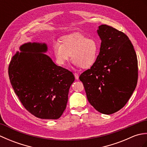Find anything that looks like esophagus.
I'll return each mask as SVG.
<instances>
[{"label": "esophagus", "instance_id": "esophagus-1", "mask_svg": "<svg viewBox=\"0 0 147 147\" xmlns=\"http://www.w3.org/2000/svg\"><path fill=\"white\" fill-rule=\"evenodd\" d=\"M74 76H75V78L76 80H78L79 79V74H78L76 73H74Z\"/></svg>", "mask_w": 147, "mask_h": 147}]
</instances>
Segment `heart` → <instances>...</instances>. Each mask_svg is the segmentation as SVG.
<instances>
[{"instance_id":"b5f03b06","label":"heart","mask_w":147,"mask_h":147,"mask_svg":"<svg viewBox=\"0 0 147 147\" xmlns=\"http://www.w3.org/2000/svg\"><path fill=\"white\" fill-rule=\"evenodd\" d=\"M99 51L96 40L80 33L65 35L60 40V43L53 45V52L59 64L64 65L71 55L74 64L83 69H88L94 65Z\"/></svg>"}]
</instances>
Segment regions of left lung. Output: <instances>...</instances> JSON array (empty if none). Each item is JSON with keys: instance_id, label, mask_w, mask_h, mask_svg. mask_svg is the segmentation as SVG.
Returning a JSON list of instances; mask_svg holds the SVG:
<instances>
[{"instance_id": "left-lung-1", "label": "left lung", "mask_w": 147, "mask_h": 147, "mask_svg": "<svg viewBox=\"0 0 147 147\" xmlns=\"http://www.w3.org/2000/svg\"><path fill=\"white\" fill-rule=\"evenodd\" d=\"M101 45L96 63L79 77L90 104L104 114L126 104L138 82V60L133 45L123 32L107 24L98 27Z\"/></svg>"}]
</instances>
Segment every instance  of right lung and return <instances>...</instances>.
Returning <instances> with one entry per match:
<instances>
[{"label":"right lung","mask_w":147,"mask_h":147,"mask_svg":"<svg viewBox=\"0 0 147 147\" xmlns=\"http://www.w3.org/2000/svg\"><path fill=\"white\" fill-rule=\"evenodd\" d=\"M20 50L12 57L8 69L15 93L34 116L57 119L66 108L73 74L42 53L47 51L45 43H25Z\"/></svg>","instance_id":"obj_1"}]
</instances>
